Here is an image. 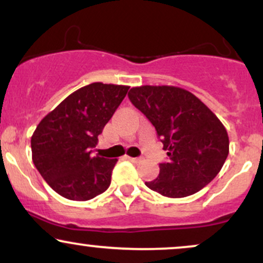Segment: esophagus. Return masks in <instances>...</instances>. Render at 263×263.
I'll return each instance as SVG.
<instances>
[{"instance_id":"34e87169","label":"esophagus","mask_w":263,"mask_h":263,"mask_svg":"<svg viewBox=\"0 0 263 263\" xmlns=\"http://www.w3.org/2000/svg\"><path fill=\"white\" fill-rule=\"evenodd\" d=\"M127 159H128V161L134 162V163H137V162L141 161V158H138V157H127Z\"/></svg>"}]
</instances>
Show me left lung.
<instances>
[{
  "mask_svg": "<svg viewBox=\"0 0 263 263\" xmlns=\"http://www.w3.org/2000/svg\"><path fill=\"white\" fill-rule=\"evenodd\" d=\"M132 104L155 126L170 161L146 182L163 197L195 194L214 179L228 158L229 136L203 101L177 86L143 85L128 92Z\"/></svg>",
  "mask_w": 263,
  "mask_h": 263,
  "instance_id": "1",
  "label": "left lung"
}]
</instances>
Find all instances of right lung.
<instances>
[{
	"mask_svg": "<svg viewBox=\"0 0 263 263\" xmlns=\"http://www.w3.org/2000/svg\"><path fill=\"white\" fill-rule=\"evenodd\" d=\"M128 89L89 84L70 93L39 122L31 138L32 159L59 195L85 201L110 186L117 159L92 157L91 148Z\"/></svg>",
	"mask_w": 263,
	"mask_h": 263,
	"instance_id": "1",
	"label": "right lung"
}]
</instances>
